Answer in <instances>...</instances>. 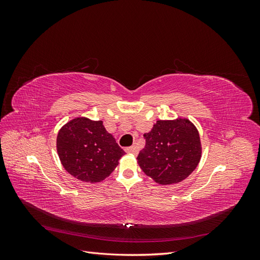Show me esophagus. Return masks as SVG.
<instances>
[{"label": "esophagus", "mask_w": 260, "mask_h": 260, "mask_svg": "<svg viewBox=\"0 0 260 260\" xmlns=\"http://www.w3.org/2000/svg\"><path fill=\"white\" fill-rule=\"evenodd\" d=\"M125 152L137 155V154L139 153V149H138V147H137L136 145H132V146H130V147H127V148H125Z\"/></svg>", "instance_id": "34e87169"}]
</instances>
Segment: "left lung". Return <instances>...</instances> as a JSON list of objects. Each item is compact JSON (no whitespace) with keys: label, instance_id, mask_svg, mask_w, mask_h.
I'll list each match as a JSON object with an SVG mask.
<instances>
[{"label":"left lung","instance_id":"8db88e82","mask_svg":"<svg viewBox=\"0 0 260 260\" xmlns=\"http://www.w3.org/2000/svg\"><path fill=\"white\" fill-rule=\"evenodd\" d=\"M145 146L138 155V164L155 182L179 183L198 167L202 146L198 129L184 118L158 120L144 133Z\"/></svg>","mask_w":260,"mask_h":260}]
</instances>
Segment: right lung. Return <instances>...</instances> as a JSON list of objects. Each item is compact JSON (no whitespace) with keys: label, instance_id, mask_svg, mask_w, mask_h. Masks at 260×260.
Returning <instances> with one entry per match:
<instances>
[{"label":"right lung","instance_id":"1","mask_svg":"<svg viewBox=\"0 0 260 260\" xmlns=\"http://www.w3.org/2000/svg\"><path fill=\"white\" fill-rule=\"evenodd\" d=\"M57 153L67 172L84 182H101L112 174L124 155L103 121L75 118L62 127L56 141Z\"/></svg>","mask_w":260,"mask_h":260}]
</instances>
